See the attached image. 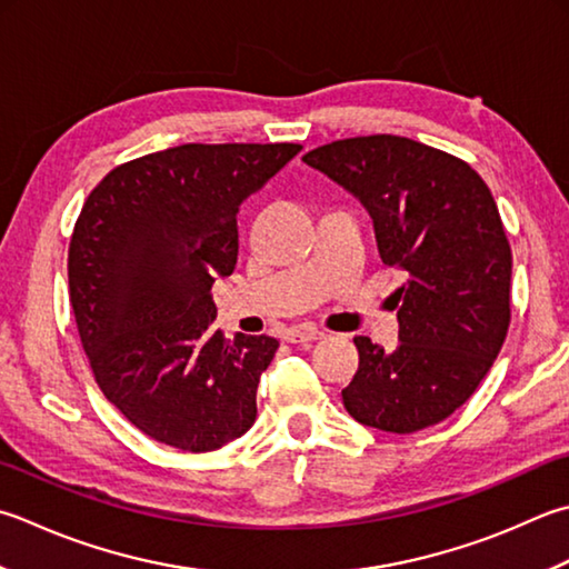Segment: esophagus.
Returning a JSON list of instances; mask_svg holds the SVG:
<instances>
[{"label": "esophagus", "instance_id": "34e87169", "mask_svg": "<svg viewBox=\"0 0 569 569\" xmlns=\"http://www.w3.org/2000/svg\"><path fill=\"white\" fill-rule=\"evenodd\" d=\"M288 342H316V340H322L326 338V332L322 330H316V328H303V326H296V328H288L286 336H283Z\"/></svg>", "mask_w": 569, "mask_h": 569}]
</instances>
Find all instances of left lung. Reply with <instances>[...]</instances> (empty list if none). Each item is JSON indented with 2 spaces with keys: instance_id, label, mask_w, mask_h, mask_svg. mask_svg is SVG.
<instances>
[{
  "instance_id": "obj_1",
  "label": "left lung",
  "mask_w": 569,
  "mask_h": 569,
  "mask_svg": "<svg viewBox=\"0 0 569 569\" xmlns=\"http://www.w3.org/2000/svg\"><path fill=\"white\" fill-rule=\"evenodd\" d=\"M303 162L358 199L380 259L407 273L392 296L397 348L355 338L345 409L389 433L439 425L481 385L510 322L513 256L491 189L466 162L399 136L338 140Z\"/></svg>"
}]
</instances>
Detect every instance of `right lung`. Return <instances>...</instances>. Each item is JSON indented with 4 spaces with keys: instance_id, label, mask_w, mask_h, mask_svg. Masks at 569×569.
Listing matches in <instances>:
<instances>
[{
    "instance_id": "obj_1",
    "label": "right lung",
    "mask_w": 569,
    "mask_h": 569,
    "mask_svg": "<svg viewBox=\"0 0 569 569\" xmlns=\"http://www.w3.org/2000/svg\"><path fill=\"white\" fill-rule=\"evenodd\" d=\"M300 150L189 142L88 194L69 249L78 336L108 402L150 439L202 453L251 429L278 340H227L209 291L237 266L239 207Z\"/></svg>"
}]
</instances>
